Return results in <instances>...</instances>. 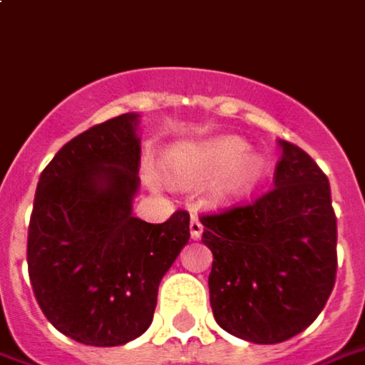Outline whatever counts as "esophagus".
I'll return each mask as SVG.
<instances>
[{
    "label": "esophagus",
    "instance_id": "obj_1",
    "mask_svg": "<svg viewBox=\"0 0 365 365\" xmlns=\"http://www.w3.org/2000/svg\"><path fill=\"white\" fill-rule=\"evenodd\" d=\"M200 235H202V222L197 217H192L190 219V237L192 239H200Z\"/></svg>",
    "mask_w": 365,
    "mask_h": 365
}]
</instances>
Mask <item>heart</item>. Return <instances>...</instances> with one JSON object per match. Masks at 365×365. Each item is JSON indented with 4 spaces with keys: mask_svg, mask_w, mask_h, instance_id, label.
I'll use <instances>...</instances> for the list:
<instances>
[{
    "mask_svg": "<svg viewBox=\"0 0 365 365\" xmlns=\"http://www.w3.org/2000/svg\"><path fill=\"white\" fill-rule=\"evenodd\" d=\"M163 165L182 185H200L217 177L212 190L219 199H237L251 192L265 173L263 156L247 153L245 140L231 134L177 144L165 154Z\"/></svg>",
    "mask_w": 365,
    "mask_h": 365,
    "instance_id": "1",
    "label": "heart"
}]
</instances>
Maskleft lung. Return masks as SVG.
Returning a JSON list of instances; mask_svg holds the SVG:
<instances>
[{"label": "left lung", "mask_w": 365, "mask_h": 365, "mask_svg": "<svg viewBox=\"0 0 365 365\" xmlns=\"http://www.w3.org/2000/svg\"><path fill=\"white\" fill-rule=\"evenodd\" d=\"M275 187L245 207L205 215L202 243L217 324L253 344H281L322 314L336 283L337 225L329 180L299 146L279 140Z\"/></svg>", "instance_id": "1"}]
</instances>
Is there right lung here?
I'll list each match as a JSON object with an SVG mask.
<instances>
[{
	"instance_id": "obj_1",
	"label": "right lung",
	"mask_w": 365,
	"mask_h": 365,
	"mask_svg": "<svg viewBox=\"0 0 365 365\" xmlns=\"http://www.w3.org/2000/svg\"><path fill=\"white\" fill-rule=\"evenodd\" d=\"M140 116L110 118L63 144L41 173L28 267L58 331L112 348L153 324L158 285L188 243V212L153 225L132 215L140 178Z\"/></svg>"
}]
</instances>
